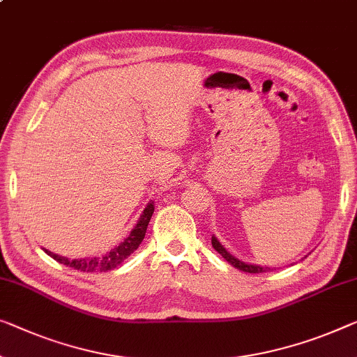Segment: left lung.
I'll return each instance as SVG.
<instances>
[{"instance_id":"obj_1","label":"left lung","mask_w":357,"mask_h":357,"mask_svg":"<svg viewBox=\"0 0 357 357\" xmlns=\"http://www.w3.org/2000/svg\"><path fill=\"white\" fill-rule=\"evenodd\" d=\"M211 245L213 248L216 250L218 253L221 255L222 258L226 259V261H229L232 266H236L237 269L241 271H245V273H250V274H259V273H268L269 268H263V266H255V264H245L243 261H241V259L234 258L232 255L227 252V250L221 245L220 242H218L216 237H211Z\"/></svg>"}]
</instances>
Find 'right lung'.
Segmentation results:
<instances>
[{"label":"right lung","mask_w":357,"mask_h":357,"mask_svg":"<svg viewBox=\"0 0 357 357\" xmlns=\"http://www.w3.org/2000/svg\"><path fill=\"white\" fill-rule=\"evenodd\" d=\"M152 213H153V204H149L146 206V210L142 211L139 221H137V225L135 226V229L131 231L130 236H128L119 247H115L114 250H110L109 253H105L104 257L68 259L66 257H59V255L52 252H47V250H45V252L50 255L51 258H54L56 261H59L66 266H70V268L77 271H83V273H105V271L114 269L121 261H125V259L141 245L142 238L146 236L147 225L152 218Z\"/></svg>","instance_id":"add662e5"}]
</instances>
